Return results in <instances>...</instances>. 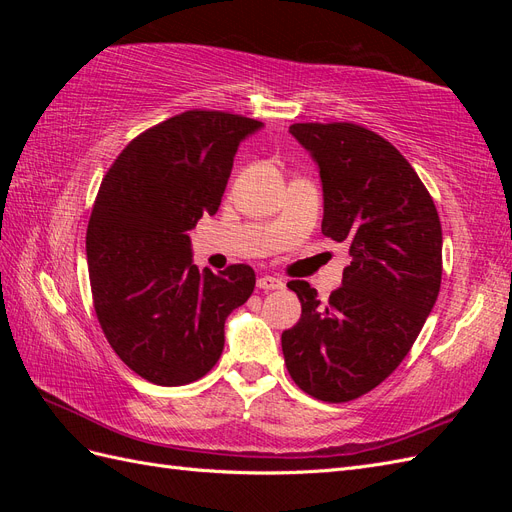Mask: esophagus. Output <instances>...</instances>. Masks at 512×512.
I'll use <instances>...</instances> for the list:
<instances>
[{"label":"esophagus","mask_w":512,"mask_h":512,"mask_svg":"<svg viewBox=\"0 0 512 512\" xmlns=\"http://www.w3.org/2000/svg\"><path fill=\"white\" fill-rule=\"evenodd\" d=\"M258 288L260 290H280V288H284V282L280 280V277L262 275V277H258Z\"/></svg>","instance_id":"1"}]
</instances>
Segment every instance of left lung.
<instances>
[{"label": "left lung", "mask_w": 512, "mask_h": 512, "mask_svg": "<svg viewBox=\"0 0 512 512\" xmlns=\"http://www.w3.org/2000/svg\"><path fill=\"white\" fill-rule=\"evenodd\" d=\"M290 134L318 164L322 235L350 245L342 286L320 303L294 280L301 318L282 333L288 374L329 404L369 393L406 359L436 305L442 226L410 162L356 123H294Z\"/></svg>", "instance_id": "left-lung-1"}]
</instances>
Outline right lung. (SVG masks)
Here are the masks:
<instances>
[{
    "label": "right lung",
    "instance_id": "right-lung-1",
    "mask_svg": "<svg viewBox=\"0 0 512 512\" xmlns=\"http://www.w3.org/2000/svg\"><path fill=\"white\" fill-rule=\"evenodd\" d=\"M260 128L250 117L185 111L138 134L102 179L87 226L94 307L119 359L153 384L211 371L228 314L254 292L247 265L198 271L188 230L220 209L235 153Z\"/></svg>",
    "mask_w": 512,
    "mask_h": 512
}]
</instances>
